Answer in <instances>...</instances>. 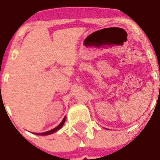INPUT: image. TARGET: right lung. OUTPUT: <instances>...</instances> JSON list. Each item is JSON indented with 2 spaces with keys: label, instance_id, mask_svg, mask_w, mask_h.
I'll return each mask as SVG.
<instances>
[{
  "label": "right lung",
  "instance_id": "1",
  "mask_svg": "<svg viewBox=\"0 0 160 160\" xmlns=\"http://www.w3.org/2000/svg\"><path fill=\"white\" fill-rule=\"evenodd\" d=\"M65 121H66V117H64V118L63 119V120L61 121V122L59 124L58 127H55V128L50 129V130L47 131V132H33V133L36 134V135H40V136H48V135H50V134H53V133H54L55 132H57V131H58L59 129H61L62 127H63Z\"/></svg>",
  "mask_w": 160,
  "mask_h": 160
}]
</instances>
